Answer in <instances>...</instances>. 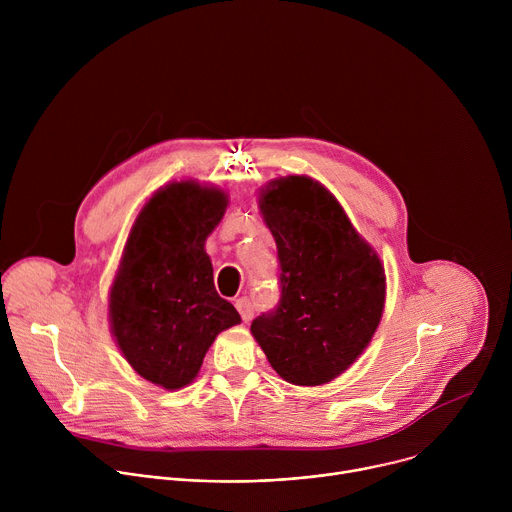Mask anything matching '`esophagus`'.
<instances>
[{"label": "esophagus", "mask_w": 512, "mask_h": 512, "mask_svg": "<svg viewBox=\"0 0 512 512\" xmlns=\"http://www.w3.org/2000/svg\"><path fill=\"white\" fill-rule=\"evenodd\" d=\"M235 308L239 310V314H241L243 322H249V320L253 318V306H251V300H249L247 296L239 298V300L235 302Z\"/></svg>", "instance_id": "esophagus-1"}]
</instances>
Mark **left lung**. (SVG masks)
Returning a JSON list of instances; mask_svg holds the SVG:
<instances>
[{
	"label": "left lung",
	"instance_id": "1",
	"mask_svg": "<svg viewBox=\"0 0 512 512\" xmlns=\"http://www.w3.org/2000/svg\"><path fill=\"white\" fill-rule=\"evenodd\" d=\"M277 257L281 302L251 334L287 383L318 387L340 377L381 324L387 277L336 196L310 176L271 180L257 196Z\"/></svg>",
	"mask_w": 512,
	"mask_h": 512
}]
</instances>
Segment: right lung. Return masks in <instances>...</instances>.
I'll use <instances>...</instances> for the list:
<instances>
[{
    "mask_svg": "<svg viewBox=\"0 0 512 512\" xmlns=\"http://www.w3.org/2000/svg\"><path fill=\"white\" fill-rule=\"evenodd\" d=\"M229 194L196 180L156 190L135 216L113 283L109 330L129 367L166 391L188 387L223 330L241 324L214 289L204 243Z\"/></svg>",
    "mask_w": 512,
    "mask_h": 512,
    "instance_id": "obj_1",
    "label": "right lung"
}]
</instances>
